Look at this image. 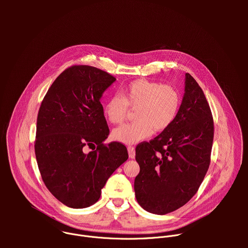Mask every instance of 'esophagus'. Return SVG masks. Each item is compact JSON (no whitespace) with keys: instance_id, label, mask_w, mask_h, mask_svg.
Masks as SVG:
<instances>
[{"instance_id":"esophagus-1","label":"esophagus","mask_w":248,"mask_h":248,"mask_svg":"<svg viewBox=\"0 0 248 248\" xmlns=\"http://www.w3.org/2000/svg\"><path fill=\"white\" fill-rule=\"evenodd\" d=\"M127 151H128V155L130 159H133L135 157V150L133 146H128L127 147Z\"/></svg>"}]
</instances>
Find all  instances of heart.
I'll return each instance as SVG.
<instances>
[{
  "label": "heart",
  "instance_id": "1",
  "mask_svg": "<svg viewBox=\"0 0 248 248\" xmlns=\"http://www.w3.org/2000/svg\"><path fill=\"white\" fill-rule=\"evenodd\" d=\"M181 104L179 92L170 85L138 79L130 82L122 95L111 96L104 105L106 118L114 124H122L128 107L136 108V121L113 130L115 140L124 144H135L149 137L153 130L167 129L178 115Z\"/></svg>",
  "mask_w": 248,
  "mask_h": 248
}]
</instances>
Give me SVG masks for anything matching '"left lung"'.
Wrapping results in <instances>:
<instances>
[{
  "instance_id": "left-lung-1",
  "label": "left lung",
  "mask_w": 248,
  "mask_h": 248,
  "mask_svg": "<svg viewBox=\"0 0 248 248\" xmlns=\"http://www.w3.org/2000/svg\"><path fill=\"white\" fill-rule=\"evenodd\" d=\"M183 102L172 124L135 148L140 171L134 180L138 204L157 215L181 208L197 192L210 165L214 122L196 80L186 74Z\"/></svg>"
}]
</instances>
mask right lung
<instances>
[{
	"mask_svg": "<svg viewBox=\"0 0 248 248\" xmlns=\"http://www.w3.org/2000/svg\"><path fill=\"white\" fill-rule=\"evenodd\" d=\"M115 81L97 67L70 66L41 103L35 155L46 187L67 207L96 203L111 174L128 158L123 143L104 144L110 130L100 99ZM87 148L92 151L85 153Z\"/></svg>",
	"mask_w": 248,
	"mask_h": 248,
	"instance_id": "obj_1",
	"label": "right lung"
}]
</instances>
